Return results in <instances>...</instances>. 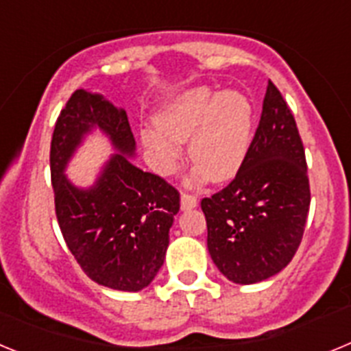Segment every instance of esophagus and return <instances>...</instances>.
Here are the masks:
<instances>
[{
  "label": "esophagus",
  "instance_id": "esophagus-1",
  "mask_svg": "<svg viewBox=\"0 0 351 351\" xmlns=\"http://www.w3.org/2000/svg\"><path fill=\"white\" fill-rule=\"evenodd\" d=\"M198 204V198L195 195L190 193H181V207L182 209H193L197 207Z\"/></svg>",
  "mask_w": 351,
  "mask_h": 351
}]
</instances>
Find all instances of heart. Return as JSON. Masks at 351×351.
Listing matches in <instances>:
<instances>
[{
    "label": "heart",
    "instance_id": "b5f03b06",
    "mask_svg": "<svg viewBox=\"0 0 351 351\" xmlns=\"http://www.w3.org/2000/svg\"><path fill=\"white\" fill-rule=\"evenodd\" d=\"M158 128L142 132L147 153L161 172L173 169L178 142L188 144L190 161L213 182L235 178L250 151L253 107L243 93L221 95L206 88L184 93L156 117Z\"/></svg>",
    "mask_w": 351,
    "mask_h": 351
}]
</instances>
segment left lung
I'll list each match as a JSON object with an SVG mask.
<instances>
[{
  "instance_id": "8db88e82",
  "label": "left lung",
  "mask_w": 351,
  "mask_h": 351,
  "mask_svg": "<svg viewBox=\"0 0 351 351\" xmlns=\"http://www.w3.org/2000/svg\"><path fill=\"white\" fill-rule=\"evenodd\" d=\"M309 202L308 165L295 117L269 80L243 167L223 190L200 204L216 267L241 285L278 274L302 241Z\"/></svg>"
}]
</instances>
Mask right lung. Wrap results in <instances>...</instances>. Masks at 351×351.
Here are the masks:
<instances>
[{"label":"right lung","instance_id":"1","mask_svg":"<svg viewBox=\"0 0 351 351\" xmlns=\"http://www.w3.org/2000/svg\"><path fill=\"white\" fill-rule=\"evenodd\" d=\"M95 125L108 133L121 154L114 155L93 189L79 191L62 170L83 133ZM133 151L135 138L125 110L86 89L73 91L51 141L56 218L80 269L98 285L123 291H138L154 280L179 210V191L133 165L125 156Z\"/></svg>","mask_w":351,"mask_h":351}]
</instances>
